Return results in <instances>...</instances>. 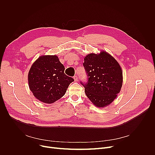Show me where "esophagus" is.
<instances>
[{"label":"esophagus","mask_w":155,"mask_h":155,"mask_svg":"<svg viewBox=\"0 0 155 155\" xmlns=\"http://www.w3.org/2000/svg\"><path fill=\"white\" fill-rule=\"evenodd\" d=\"M73 79H74L75 82H77V80H78V77H77V75H75V76L73 77Z\"/></svg>","instance_id":"34e87169"}]
</instances>
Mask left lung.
Instances as JSON below:
<instances>
[{"mask_svg": "<svg viewBox=\"0 0 155 155\" xmlns=\"http://www.w3.org/2000/svg\"><path fill=\"white\" fill-rule=\"evenodd\" d=\"M84 66L88 82L82 85L88 98L96 107L103 108L116 99L123 82V70L117 61L105 51L89 53Z\"/></svg>", "mask_w": 155, "mask_h": 155, "instance_id": "obj_1", "label": "left lung"}]
</instances>
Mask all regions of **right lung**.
<instances>
[{
    "instance_id": "obj_1",
    "label": "right lung",
    "mask_w": 155,
    "mask_h": 155,
    "mask_svg": "<svg viewBox=\"0 0 155 155\" xmlns=\"http://www.w3.org/2000/svg\"><path fill=\"white\" fill-rule=\"evenodd\" d=\"M58 56L41 55L32 64L28 73L30 91L38 101L53 104L65 94L74 81L64 74Z\"/></svg>"
}]
</instances>
